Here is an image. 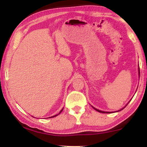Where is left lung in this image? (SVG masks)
Here are the masks:
<instances>
[{
	"label": "left lung",
	"mask_w": 147,
	"mask_h": 147,
	"mask_svg": "<svg viewBox=\"0 0 147 147\" xmlns=\"http://www.w3.org/2000/svg\"><path fill=\"white\" fill-rule=\"evenodd\" d=\"M138 73H139V76H140V69H139V68H138ZM94 108L96 110V111H98V112H101V113H110V112H104V111H101V110H99L96 109V108ZM122 109H123V108H122ZM122 109H121V110H122Z\"/></svg>",
	"instance_id": "left-lung-1"
}]
</instances>
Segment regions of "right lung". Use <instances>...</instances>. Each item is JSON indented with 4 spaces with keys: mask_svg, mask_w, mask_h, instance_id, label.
Listing matches in <instances>:
<instances>
[{
    "mask_svg": "<svg viewBox=\"0 0 147 147\" xmlns=\"http://www.w3.org/2000/svg\"><path fill=\"white\" fill-rule=\"evenodd\" d=\"M63 109H62L61 110V111H60V112H59V114H60V113H61V112H62V110H63ZM57 116V115H55V116H51V118H53V117H55V116Z\"/></svg>",
    "mask_w": 147,
    "mask_h": 147,
    "instance_id": "1",
    "label": "right lung"
}]
</instances>
